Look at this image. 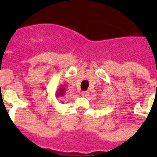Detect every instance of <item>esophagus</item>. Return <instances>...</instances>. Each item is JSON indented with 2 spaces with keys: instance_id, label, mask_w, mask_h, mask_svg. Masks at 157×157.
<instances>
[{
  "instance_id": "34e87169",
  "label": "esophagus",
  "mask_w": 157,
  "mask_h": 157,
  "mask_svg": "<svg viewBox=\"0 0 157 157\" xmlns=\"http://www.w3.org/2000/svg\"><path fill=\"white\" fill-rule=\"evenodd\" d=\"M81 94L82 97H84V98H86V97H88L89 96V92L88 91H83V92L81 93Z\"/></svg>"
}]
</instances>
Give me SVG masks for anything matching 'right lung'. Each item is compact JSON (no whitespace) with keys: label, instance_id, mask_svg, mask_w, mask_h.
I'll use <instances>...</instances> for the list:
<instances>
[{"label":"right lung","instance_id":"right-lung-1","mask_svg":"<svg viewBox=\"0 0 157 157\" xmlns=\"http://www.w3.org/2000/svg\"><path fill=\"white\" fill-rule=\"evenodd\" d=\"M64 87L63 86H60L59 88L58 89V91L56 92V96L57 98H62L63 95H64Z\"/></svg>","mask_w":157,"mask_h":157}]
</instances>
